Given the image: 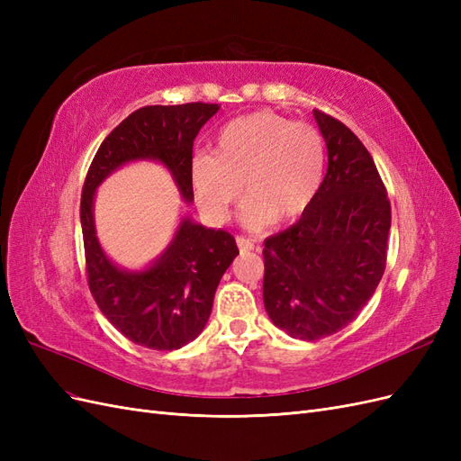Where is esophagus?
<instances>
[{
    "instance_id": "1",
    "label": "esophagus",
    "mask_w": 461,
    "mask_h": 461,
    "mask_svg": "<svg viewBox=\"0 0 461 461\" xmlns=\"http://www.w3.org/2000/svg\"><path fill=\"white\" fill-rule=\"evenodd\" d=\"M236 244H239V248L242 249V252H249V249H254V248H256L254 240L244 239V236H236Z\"/></svg>"
}]
</instances>
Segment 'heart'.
Wrapping results in <instances>:
<instances>
[{
  "mask_svg": "<svg viewBox=\"0 0 461 461\" xmlns=\"http://www.w3.org/2000/svg\"><path fill=\"white\" fill-rule=\"evenodd\" d=\"M325 140L308 122L263 109L221 129L215 153L192 159L194 198L205 219L222 222L244 192L242 221L265 229L310 212L325 176Z\"/></svg>",
  "mask_w": 461,
  "mask_h": 461,
  "instance_id": "obj_1",
  "label": "heart"
}]
</instances>
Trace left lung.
<instances>
[{
	"mask_svg": "<svg viewBox=\"0 0 461 461\" xmlns=\"http://www.w3.org/2000/svg\"><path fill=\"white\" fill-rule=\"evenodd\" d=\"M329 167L310 212L265 239L263 303L292 339L319 340L357 317L386 267L390 202L359 138L313 111Z\"/></svg>",
	"mask_w": 461,
	"mask_h": 461,
	"instance_id": "8db88e82",
	"label": "left lung"
}]
</instances>
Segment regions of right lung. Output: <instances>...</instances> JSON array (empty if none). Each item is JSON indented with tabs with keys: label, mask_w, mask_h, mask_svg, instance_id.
<instances>
[{
	"label": "right lung",
	"mask_w": 461,
	"mask_h": 461,
	"mask_svg": "<svg viewBox=\"0 0 461 461\" xmlns=\"http://www.w3.org/2000/svg\"><path fill=\"white\" fill-rule=\"evenodd\" d=\"M217 104L146 105L109 132L95 151L80 198L88 286L97 308L129 340L151 350H178L203 330L222 273L239 256L234 236L180 221L173 242L144 271H124L104 254L94 227V194L121 165L153 159L194 200L192 146Z\"/></svg>",
	"instance_id": "add662e5"
}]
</instances>
